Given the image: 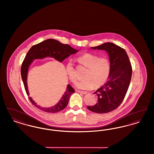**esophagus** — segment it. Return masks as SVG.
Returning <instances> with one entry per match:
<instances>
[{
  "label": "esophagus",
  "instance_id": "1",
  "mask_svg": "<svg viewBox=\"0 0 154 154\" xmlns=\"http://www.w3.org/2000/svg\"><path fill=\"white\" fill-rule=\"evenodd\" d=\"M77 92L79 93H81L82 94H87V91H80V90H77Z\"/></svg>",
  "mask_w": 154,
  "mask_h": 154
}]
</instances>
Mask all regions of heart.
Wrapping results in <instances>:
<instances>
[{
  "instance_id": "obj_1",
  "label": "heart",
  "mask_w": 154,
  "mask_h": 154,
  "mask_svg": "<svg viewBox=\"0 0 154 154\" xmlns=\"http://www.w3.org/2000/svg\"><path fill=\"white\" fill-rule=\"evenodd\" d=\"M77 61L87 67L84 74V79L75 83L77 88L89 90L95 87L103 86L108 80L111 72V64L109 59L90 53H85L77 58ZM66 73L72 82L76 80L75 70L72 62L66 65Z\"/></svg>"
}]
</instances>
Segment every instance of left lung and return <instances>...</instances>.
<instances>
[{
    "mask_svg": "<svg viewBox=\"0 0 154 154\" xmlns=\"http://www.w3.org/2000/svg\"><path fill=\"white\" fill-rule=\"evenodd\" d=\"M91 48L109 54L111 72L107 82L94 93L97 96V103L87 108L96 113L109 112L116 109L124 99L132 77V65L126 52L116 44L109 42Z\"/></svg>",
    "mask_w": 154,
    "mask_h": 154,
    "instance_id": "obj_1",
    "label": "left lung"
}]
</instances>
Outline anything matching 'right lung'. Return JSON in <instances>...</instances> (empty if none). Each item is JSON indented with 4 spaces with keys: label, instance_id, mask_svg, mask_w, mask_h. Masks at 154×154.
I'll return each mask as SVG.
<instances>
[{
    "label": "right lung",
    "instance_id": "right-lung-1",
    "mask_svg": "<svg viewBox=\"0 0 154 154\" xmlns=\"http://www.w3.org/2000/svg\"><path fill=\"white\" fill-rule=\"evenodd\" d=\"M79 50H75L68 44H64L54 39H47L43 42L33 45L28 52L24 59L21 68V74L24 87L26 94L29 96V92L27 86V74L30 65L34 59H43L46 57H51L55 59L59 62H62L72 54L77 52ZM75 92L74 89L69 84L67 85L66 92L62 96L59 102L51 107H42L37 105L34 100L29 96L30 102L36 107L44 112L55 113L63 110L68 104L70 96Z\"/></svg>",
    "mask_w": 154,
    "mask_h": 154
}]
</instances>
